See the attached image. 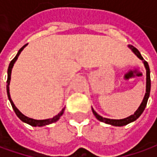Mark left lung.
I'll return each instance as SVG.
<instances>
[{
  "label": "left lung",
  "mask_w": 157,
  "mask_h": 157,
  "mask_svg": "<svg viewBox=\"0 0 157 157\" xmlns=\"http://www.w3.org/2000/svg\"><path fill=\"white\" fill-rule=\"evenodd\" d=\"M129 48L133 51V52L136 54L137 57H139L140 59H142L144 63V65H145V68H146V71H147V85H146V94H145V96H144V99L142 100V104L139 106V108L135 112L134 114L130 115L129 117L125 118V119H121V120H112V119H107V118H103L102 116L99 115L96 112L94 111L93 109V113L95 115V117L97 118L99 121H102V122H105L106 124H110V125H113V126H116V127H121V126H125L127 124L130 123L134 121H136V119L140 117V115L142 113V112L144 111L145 107H146V105H147V102H148V99L149 97V93H150V71H149V66H148V63L147 61H145L143 59V57H142L140 52L136 49V47H134L133 45H129Z\"/></svg>",
  "instance_id": "left-lung-1"
}]
</instances>
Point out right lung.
<instances>
[{
  "mask_svg": "<svg viewBox=\"0 0 157 157\" xmlns=\"http://www.w3.org/2000/svg\"><path fill=\"white\" fill-rule=\"evenodd\" d=\"M27 45V44H25V45H23L21 47V49L19 50V52L18 53L16 54V56H15L12 60H11V62L9 63V69H8V79H7V93H8V97H9V100L10 101V103H11V105H12V107H13V109H14V111H15V114L17 115V117L19 118L20 120H21V121H23V122H25V123L29 124V125H30V126H33V127H43V126H45V125H49V124H52L53 122H56L57 120L60 118V116L63 114V110H64V108H63L62 111L60 112L57 115H56L55 117L52 118V119H47V120H34V119H31V118H29L27 116H25V115H23L22 113H21V112L19 111L16 107H15V105H14V103H13V101L11 100V98H10V95H9V82H10V76H11V71H12V67H13V65H14V63L16 61V59H17V57L18 56L20 55V53L23 50V48L25 47V46Z\"/></svg>",
  "mask_w": 157,
  "mask_h": 157,
  "instance_id": "right-lung-1",
  "label": "right lung"
}]
</instances>
